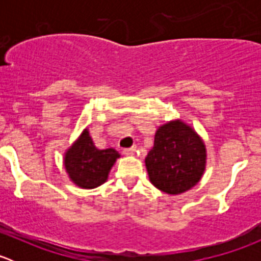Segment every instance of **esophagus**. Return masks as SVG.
<instances>
[{
	"label": "esophagus",
	"instance_id": "1",
	"mask_svg": "<svg viewBox=\"0 0 261 261\" xmlns=\"http://www.w3.org/2000/svg\"><path fill=\"white\" fill-rule=\"evenodd\" d=\"M135 147H127V149H123V154L125 155H134L135 154Z\"/></svg>",
	"mask_w": 261,
	"mask_h": 261
}]
</instances>
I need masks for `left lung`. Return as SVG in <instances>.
Segmentation results:
<instances>
[{"label": "left lung", "instance_id": "1", "mask_svg": "<svg viewBox=\"0 0 261 261\" xmlns=\"http://www.w3.org/2000/svg\"><path fill=\"white\" fill-rule=\"evenodd\" d=\"M145 165L150 181L158 189L168 194L183 193L203 175L206 147L193 128L172 121L158 128Z\"/></svg>", "mask_w": 261, "mask_h": 261}]
</instances>
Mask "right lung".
Wrapping results in <instances>:
<instances>
[{"label":"right lung","instance_id":"1","mask_svg":"<svg viewBox=\"0 0 261 261\" xmlns=\"http://www.w3.org/2000/svg\"><path fill=\"white\" fill-rule=\"evenodd\" d=\"M120 154L115 149L99 150L88 130L65 152L64 165L69 178L81 188H96L105 183Z\"/></svg>","mask_w":261,"mask_h":261}]
</instances>
